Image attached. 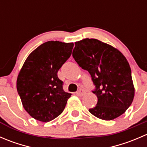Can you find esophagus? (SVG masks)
I'll return each mask as SVG.
<instances>
[{
    "label": "esophagus",
    "instance_id": "34e87169",
    "mask_svg": "<svg viewBox=\"0 0 147 147\" xmlns=\"http://www.w3.org/2000/svg\"><path fill=\"white\" fill-rule=\"evenodd\" d=\"M84 93H85V91H84V90H82V89H80V90H78V92H77V94H78V96H82L84 95Z\"/></svg>",
    "mask_w": 147,
    "mask_h": 147
}]
</instances>
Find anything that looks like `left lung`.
<instances>
[{"label":"left lung","mask_w":147,"mask_h":147,"mask_svg":"<svg viewBox=\"0 0 147 147\" xmlns=\"http://www.w3.org/2000/svg\"><path fill=\"white\" fill-rule=\"evenodd\" d=\"M72 57L90 74L97 103L89 112L99 119L112 120L132 103L134 87L129 64L122 53L97 39L75 42Z\"/></svg>","instance_id":"obj_1"}]
</instances>
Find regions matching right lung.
<instances>
[{
	"label": "right lung",
	"instance_id": "add662e5",
	"mask_svg": "<svg viewBox=\"0 0 147 147\" xmlns=\"http://www.w3.org/2000/svg\"><path fill=\"white\" fill-rule=\"evenodd\" d=\"M74 44L47 41L28 55L17 78V90L26 112L47 122L64 110L70 93L63 90L57 72L72 54Z\"/></svg>",
	"mask_w": 147,
	"mask_h": 147
}]
</instances>
